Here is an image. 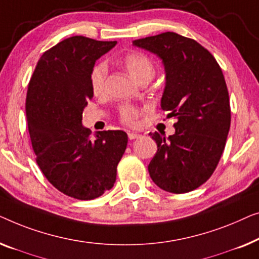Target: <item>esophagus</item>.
Masks as SVG:
<instances>
[{
  "instance_id": "esophagus-1",
  "label": "esophagus",
  "mask_w": 259,
  "mask_h": 259,
  "mask_svg": "<svg viewBox=\"0 0 259 259\" xmlns=\"http://www.w3.org/2000/svg\"><path fill=\"white\" fill-rule=\"evenodd\" d=\"M141 135L136 134V133H128V137L129 140H136V138H140Z\"/></svg>"
}]
</instances>
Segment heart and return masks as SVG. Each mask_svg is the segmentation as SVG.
I'll return each mask as SVG.
<instances>
[{
    "label": "heart",
    "mask_w": 259,
    "mask_h": 259,
    "mask_svg": "<svg viewBox=\"0 0 259 259\" xmlns=\"http://www.w3.org/2000/svg\"><path fill=\"white\" fill-rule=\"evenodd\" d=\"M123 64L131 77L138 83L142 81H150L155 75V65L150 57L145 54L134 52L125 55L123 58ZM108 76V65L104 62L97 63L90 75V84L95 95H101L104 92L105 81ZM141 116L140 109L135 105L124 104L119 109V118L124 124L135 125Z\"/></svg>",
    "instance_id": "1"
}]
</instances>
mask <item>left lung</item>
I'll return each instance as SVG.
<instances>
[{"instance_id": "obj_1", "label": "left lung", "mask_w": 259, "mask_h": 259, "mask_svg": "<svg viewBox=\"0 0 259 259\" xmlns=\"http://www.w3.org/2000/svg\"><path fill=\"white\" fill-rule=\"evenodd\" d=\"M133 45L156 54L165 69L162 110L177 122L174 135H149L157 152L148 165L154 183L172 194L192 191L209 180L220 162L231 122L224 75L214 57L195 39L163 32Z\"/></svg>"}]
</instances>
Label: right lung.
Segmentation results:
<instances>
[{
  "label": "right lung",
  "instance_id": "add662e5",
  "mask_svg": "<svg viewBox=\"0 0 259 259\" xmlns=\"http://www.w3.org/2000/svg\"><path fill=\"white\" fill-rule=\"evenodd\" d=\"M116 43L65 38L41 56L28 85L25 114L36 162L58 191L81 201L114 187L128 144L124 131H98L92 140L82 125L83 110L94 96L95 62Z\"/></svg>",
  "mask_w": 259,
  "mask_h": 259
}]
</instances>
